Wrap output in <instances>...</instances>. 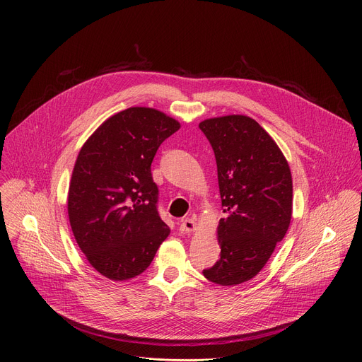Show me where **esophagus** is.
Masks as SVG:
<instances>
[{
    "label": "esophagus",
    "mask_w": 362,
    "mask_h": 362,
    "mask_svg": "<svg viewBox=\"0 0 362 362\" xmlns=\"http://www.w3.org/2000/svg\"><path fill=\"white\" fill-rule=\"evenodd\" d=\"M179 228H180L182 233H190V232H193L196 229V223H194L193 219L186 218V219H182Z\"/></svg>",
    "instance_id": "1"
}]
</instances>
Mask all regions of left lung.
I'll return each instance as SVG.
<instances>
[{
  "label": "left lung",
  "instance_id": "left-lung-1",
  "mask_svg": "<svg viewBox=\"0 0 362 362\" xmlns=\"http://www.w3.org/2000/svg\"><path fill=\"white\" fill-rule=\"evenodd\" d=\"M218 166L225 218L218 226L221 259L204 278L232 286L261 272L292 216V176L272 137L247 116L208 119L199 124Z\"/></svg>",
  "mask_w": 362,
  "mask_h": 362
}]
</instances>
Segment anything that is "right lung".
Returning <instances> with one entry per match:
<instances>
[{
  "instance_id": "add662e5",
  "label": "right lung",
  "mask_w": 362,
  "mask_h": 362,
  "mask_svg": "<svg viewBox=\"0 0 362 362\" xmlns=\"http://www.w3.org/2000/svg\"><path fill=\"white\" fill-rule=\"evenodd\" d=\"M180 127L165 113L130 107L81 147L69 189V219L90 265L113 281L140 275L170 233L158 211L151 162Z\"/></svg>"
}]
</instances>
